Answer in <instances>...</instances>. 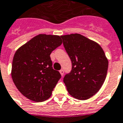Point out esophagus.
Returning <instances> with one entry per match:
<instances>
[{"label": "esophagus", "mask_w": 123, "mask_h": 123, "mask_svg": "<svg viewBox=\"0 0 123 123\" xmlns=\"http://www.w3.org/2000/svg\"><path fill=\"white\" fill-rule=\"evenodd\" d=\"M60 73H61V75L62 76H63V75H64V70H61L59 71Z\"/></svg>", "instance_id": "obj_1"}]
</instances>
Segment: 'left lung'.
I'll use <instances>...</instances> for the list:
<instances>
[{
    "instance_id": "obj_1",
    "label": "left lung",
    "mask_w": 123,
    "mask_h": 123,
    "mask_svg": "<svg viewBox=\"0 0 123 123\" xmlns=\"http://www.w3.org/2000/svg\"><path fill=\"white\" fill-rule=\"evenodd\" d=\"M61 37L72 61V70L63 79L68 93L79 100L90 99L105 80L108 61L105 52L97 43L80 34Z\"/></svg>"
}]
</instances>
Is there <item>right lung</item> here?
Masks as SVG:
<instances>
[{"instance_id":"obj_1","label":"right lung","mask_w":123,"mask_h":123,"mask_svg":"<svg viewBox=\"0 0 123 123\" xmlns=\"http://www.w3.org/2000/svg\"><path fill=\"white\" fill-rule=\"evenodd\" d=\"M58 35L40 34L26 43L15 53L12 77L22 95L35 102L51 96L61 75L53 70L50 54L62 44Z\"/></svg>"}]
</instances>
